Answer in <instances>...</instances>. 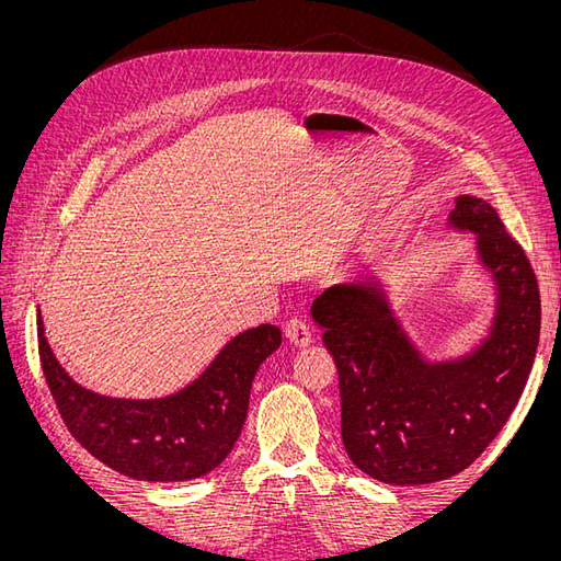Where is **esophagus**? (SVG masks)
I'll return each instance as SVG.
<instances>
[{"label": "esophagus", "mask_w": 561, "mask_h": 561, "mask_svg": "<svg viewBox=\"0 0 561 561\" xmlns=\"http://www.w3.org/2000/svg\"><path fill=\"white\" fill-rule=\"evenodd\" d=\"M285 336H287V342H290L293 346H299V348L301 346H309L311 339H313L311 328L307 325V322L297 320V318L285 322Z\"/></svg>", "instance_id": "34e87169"}]
</instances>
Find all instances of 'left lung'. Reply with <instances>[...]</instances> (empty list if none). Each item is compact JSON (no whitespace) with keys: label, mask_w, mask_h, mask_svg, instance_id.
<instances>
[{"label":"left lung","mask_w":561,"mask_h":561,"mask_svg":"<svg viewBox=\"0 0 561 561\" xmlns=\"http://www.w3.org/2000/svg\"><path fill=\"white\" fill-rule=\"evenodd\" d=\"M447 225L474 233L496 285V313L474 351L423 358L375 278L332 285L311 307L339 371L346 454L386 484L466 470L511 419L536 358L540 295L524 250L478 196H456Z\"/></svg>","instance_id":"obj_1"}]
</instances>
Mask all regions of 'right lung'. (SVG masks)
<instances>
[{
  "mask_svg": "<svg viewBox=\"0 0 561 561\" xmlns=\"http://www.w3.org/2000/svg\"><path fill=\"white\" fill-rule=\"evenodd\" d=\"M39 358L67 431L98 461L133 480L184 482L225 461L248 416L260 365L280 346L276 325L236 334L203 375L159 400L98 396L56 360L37 316Z\"/></svg>",
  "mask_w": 561,
  "mask_h": 561,
  "instance_id": "1",
  "label": "right lung"
}]
</instances>
